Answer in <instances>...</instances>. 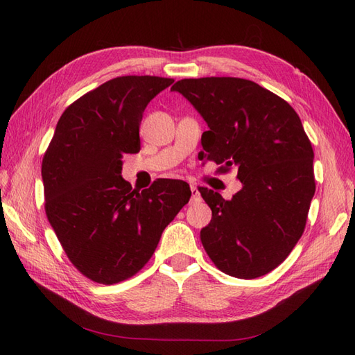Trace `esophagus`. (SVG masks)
<instances>
[{
    "label": "esophagus",
    "instance_id": "obj_1",
    "mask_svg": "<svg viewBox=\"0 0 355 355\" xmlns=\"http://www.w3.org/2000/svg\"><path fill=\"white\" fill-rule=\"evenodd\" d=\"M191 193H192V201H198L200 200V191L195 184H191Z\"/></svg>",
    "mask_w": 355,
    "mask_h": 355
}]
</instances>
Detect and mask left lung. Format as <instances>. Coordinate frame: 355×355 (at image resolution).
<instances>
[{
  "label": "left lung",
  "instance_id": "obj_1",
  "mask_svg": "<svg viewBox=\"0 0 355 355\" xmlns=\"http://www.w3.org/2000/svg\"><path fill=\"white\" fill-rule=\"evenodd\" d=\"M206 120L201 158L238 169L232 200L207 187L212 220L201 243L223 273L254 279L285 261L302 236L315 192L311 143L288 103L252 80L183 79L173 85Z\"/></svg>",
  "mask_w": 355,
  "mask_h": 355
}]
</instances>
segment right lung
Returning a JSON list of instances; mask_svg holds the SVG:
<instances>
[{"instance_id": "right-lung-1", "label": "right lung", "mask_w": 355, "mask_h": 355, "mask_svg": "<svg viewBox=\"0 0 355 355\" xmlns=\"http://www.w3.org/2000/svg\"><path fill=\"white\" fill-rule=\"evenodd\" d=\"M122 76L73 102L42 158L45 214L69 259L94 282L134 276L191 198L189 184L162 178L141 192L122 178L123 154L140 150L143 111L172 84Z\"/></svg>"}]
</instances>
